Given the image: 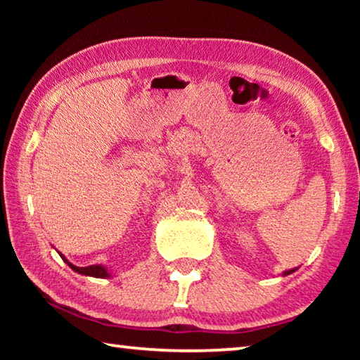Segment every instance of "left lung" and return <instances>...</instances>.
Masks as SVG:
<instances>
[{"instance_id": "1", "label": "left lung", "mask_w": 360, "mask_h": 360, "mask_svg": "<svg viewBox=\"0 0 360 360\" xmlns=\"http://www.w3.org/2000/svg\"><path fill=\"white\" fill-rule=\"evenodd\" d=\"M288 273H290V271H285V273H284V275H288Z\"/></svg>"}]
</instances>
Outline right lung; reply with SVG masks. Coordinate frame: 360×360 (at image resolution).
Wrapping results in <instances>:
<instances>
[{
  "label": "right lung",
  "mask_w": 360,
  "mask_h": 360,
  "mask_svg": "<svg viewBox=\"0 0 360 360\" xmlns=\"http://www.w3.org/2000/svg\"><path fill=\"white\" fill-rule=\"evenodd\" d=\"M65 259V257H63ZM66 264H68L72 270L81 273V275H85V276H94V278H111V273L108 271V268L101 266V265H92V266H87V268H81V266H76L72 265L71 262H68L65 259Z\"/></svg>",
  "instance_id": "add662e5"
}]
</instances>
